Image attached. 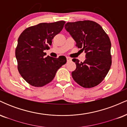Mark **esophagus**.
Segmentation results:
<instances>
[{"instance_id":"esophagus-1","label":"esophagus","mask_w":127,"mask_h":127,"mask_svg":"<svg viewBox=\"0 0 127 127\" xmlns=\"http://www.w3.org/2000/svg\"><path fill=\"white\" fill-rule=\"evenodd\" d=\"M66 59H67V62H70V61L71 60V59H70V58L68 57H67Z\"/></svg>"}]
</instances>
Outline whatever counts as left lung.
<instances>
[{
  "label": "left lung",
  "instance_id": "1",
  "mask_svg": "<svg viewBox=\"0 0 127 127\" xmlns=\"http://www.w3.org/2000/svg\"><path fill=\"white\" fill-rule=\"evenodd\" d=\"M65 29L85 52L84 62L73 59L76 68L72 72L74 81L84 88H92L104 79L112 64L111 42L98 23L90 20L67 23Z\"/></svg>",
  "mask_w": 127,
  "mask_h": 127
}]
</instances>
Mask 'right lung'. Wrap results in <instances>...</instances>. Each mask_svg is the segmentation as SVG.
<instances>
[{
    "label": "right lung",
    "mask_w": 127,
    "mask_h": 127,
    "mask_svg": "<svg viewBox=\"0 0 127 127\" xmlns=\"http://www.w3.org/2000/svg\"><path fill=\"white\" fill-rule=\"evenodd\" d=\"M64 24V21L40 23L25 29L19 36L15 49L18 70L30 85L41 87L51 82L58 69L66 63L65 56L45 57L43 52Z\"/></svg>",
    "instance_id": "1"
}]
</instances>
